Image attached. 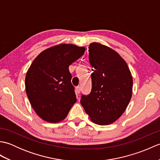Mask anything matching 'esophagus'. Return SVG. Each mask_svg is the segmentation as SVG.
Returning <instances> with one entry per match:
<instances>
[{"label": "esophagus", "mask_w": 160, "mask_h": 160, "mask_svg": "<svg viewBox=\"0 0 160 160\" xmlns=\"http://www.w3.org/2000/svg\"><path fill=\"white\" fill-rule=\"evenodd\" d=\"M80 87H76V93L77 95V96L80 94Z\"/></svg>", "instance_id": "34e87169"}]
</instances>
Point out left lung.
<instances>
[{
  "label": "left lung",
  "instance_id": "left-lung-1",
  "mask_svg": "<svg viewBox=\"0 0 160 160\" xmlns=\"http://www.w3.org/2000/svg\"><path fill=\"white\" fill-rule=\"evenodd\" d=\"M92 89L80 102L93 123L108 125L124 113L132 92V77L126 61L115 50L100 42L89 47Z\"/></svg>",
  "mask_w": 160,
  "mask_h": 160
}]
</instances>
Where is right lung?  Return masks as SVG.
Returning a JSON list of instances; mask_svg holds the SVG:
<instances>
[{"label":"right lung","mask_w":160,"mask_h":160,"mask_svg":"<svg viewBox=\"0 0 160 160\" xmlns=\"http://www.w3.org/2000/svg\"><path fill=\"white\" fill-rule=\"evenodd\" d=\"M84 47L60 44L44 50L27 71L25 89L29 102L47 122L65 119L77 99L69 67L83 56Z\"/></svg>","instance_id":"add662e5"}]
</instances>
